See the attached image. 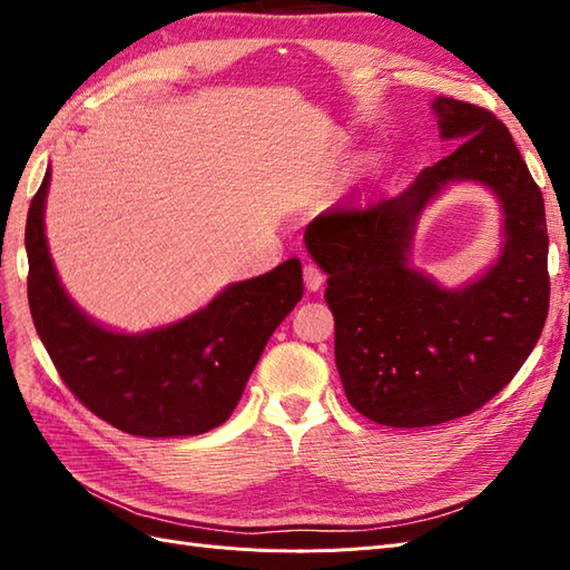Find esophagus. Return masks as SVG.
<instances>
[{"mask_svg":"<svg viewBox=\"0 0 570 570\" xmlns=\"http://www.w3.org/2000/svg\"><path fill=\"white\" fill-rule=\"evenodd\" d=\"M302 271H304V285H306V289L308 292H318L323 287V283H325L323 271L316 264H312V262H306Z\"/></svg>","mask_w":570,"mask_h":570,"instance_id":"esophagus-1","label":"esophagus"}]
</instances>
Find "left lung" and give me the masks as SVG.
<instances>
[{
	"label": "left lung",
	"mask_w": 570,
	"mask_h": 570,
	"mask_svg": "<svg viewBox=\"0 0 570 570\" xmlns=\"http://www.w3.org/2000/svg\"><path fill=\"white\" fill-rule=\"evenodd\" d=\"M454 147L402 195L318 214L304 245L327 273L335 364L350 404L373 423L428 428L469 416L511 383L549 312L544 199L509 128L492 111L438 97ZM456 179L492 188L503 254L478 282L446 291L407 266L417 216Z\"/></svg>",
	"instance_id": "1"
}]
</instances>
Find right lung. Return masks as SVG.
I'll return each instance as SVG.
<instances>
[{"mask_svg": "<svg viewBox=\"0 0 570 570\" xmlns=\"http://www.w3.org/2000/svg\"><path fill=\"white\" fill-rule=\"evenodd\" d=\"M49 180L47 168L28 209V304L61 381L128 435L187 438L226 423L268 337L302 299L299 258L228 285L178 323L116 333L82 314L59 283L45 237Z\"/></svg>", "mask_w": 570, "mask_h": 570, "instance_id": "1", "label": "right lung"}]
</instances>
